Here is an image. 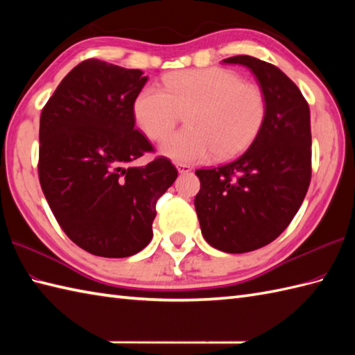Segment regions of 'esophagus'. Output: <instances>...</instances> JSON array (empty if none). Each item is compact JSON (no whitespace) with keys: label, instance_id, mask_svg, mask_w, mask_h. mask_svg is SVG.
<instances>
[{"label":"esophagus","instance_id":"1","mask_svg":"<svg viewBox=\"0 0 355 355\" xmlns=\"http://www.w3.org/2000/svg\"><path fill=\"white\" fill-rule=\"evenodd\" d=\"M177 169L180 173H189L192 171V168L189 164H184V163H177Z\"/></svg>","mask_w":355,"mask_h":355}]
</instances>
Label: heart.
<instances>
[{
  "instance_id": "heart-1",
  "label": "heart",
  "mask_w": 355,
  "mask_h": 355,
  "mask_svg": "<svg viewBox=\"0 0 355 355\" xmlns=\"http://www.w3.org/2000/svg\"><path fill=\"white\" fill-rule=\"evenodd\" d=\"M164 88L145 87L135 97L134 116L150 140H162L187 112V128L169 135L160 150L173 162L225 160L250 146L266 119L262 89L235 71L183 70L163 79Z\"/></svg>"
}]
</instances>
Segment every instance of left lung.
I'll return each instance as SVG.
<instances>
[{"label":"left lung","instance_id":"left-lung-1","mask_svg":"<svg viewBox=\"0 0 355 355\" xmlns=\"http://www.w3.org/2000/svg\"><path fill=\"white\" fill-rule=\"evenodd\" d=\"M223 62L252 70L266 97V119L243 155L195 171L201 183L195 210L210 245L247 253L281 235L305 198L311 182L310 107L273 64L245 55Z\"/></svg>","mask_w":355,"mask_h":355}]
</instances>
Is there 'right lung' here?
Returning a JSON list of instances; mask_svg holds the SVG:
<instances>
[{
	"label": "right lung",
	"mask_w": 355,
	"mask_h": 355,
	"mask_svg": "<svg viewBox=\"0 0 355 355\" xmlns=\"http://www.w3.org/2000/svg\"><path fill=\"white\" fill-rule=\"evenodd\" d=\"M141 70L87 59L67 74L40 120L37 175L49 206L74 244L126 258L153 239L157 200L175 182L169 158L130 168L154 148L135 130Z\"/></svg>",
	"instance_id": "obj_1"
}]
</instances>
